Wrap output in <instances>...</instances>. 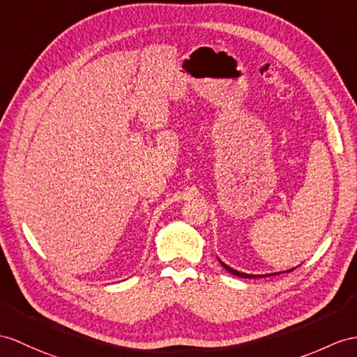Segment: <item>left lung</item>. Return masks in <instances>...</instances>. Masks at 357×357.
Listing matches in <instances>:
<instances>
[{
	"label": "left lung",
	"instance_id": "1",
	"mask_svg": "<svg viewBox=\"0 0 357 357\" xmlns=\"http://www.w3.org/2000/svg\"><path fill=\"white\" fill-rule=\"evenodd\" d=\"M220 264L227 269L229 273H231L233 275H236V277H242V279H255V277H268V275H275V274H280V273H274V274H265V275H255V274H245V273H239V271H236V269H233V268H230L229 265H225L224 262H221L220 260ZM291 271H294V268H291V269H288V273H291Z\"/></svg>",
	"mask_w": 357,
	"mask_h": 357
}]
</instances>
